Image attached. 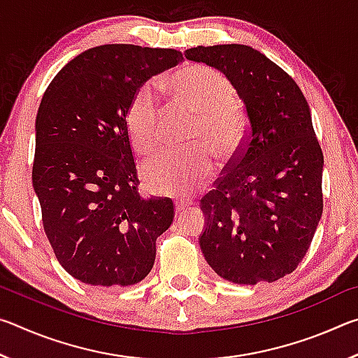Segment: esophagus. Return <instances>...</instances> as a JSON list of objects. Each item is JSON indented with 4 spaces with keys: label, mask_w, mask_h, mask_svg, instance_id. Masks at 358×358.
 <instances>
[{
    "label": "esophagus",
    "mask_w": 358,
    "mask_h": 358,
    "mask_svg": "<svg viewBox=\"0 0 358 358\" xmlns=\"http://www.w3.org/2000/svg\"><path fill=\"white\" fill-rule=\"evenodd\" d=\"M189 207V203L187 202H175V211H177V215H180V213H183V211Z\"/></svg>",
    "instance_id": "34e87169"
}]
</instances>
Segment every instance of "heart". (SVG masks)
<instances>
[{"label":"heart","mask_w":358,"mask_h":358,"mask_svg":"<svg viewBox=\"0 0 358 358\" xmlns=\"http://www.w3.org/2000/svg\"><path fill=\"white\" fill-rule=\"evenodd\" d=\"M167 92L180 108L196 115L191 147L162 151L142 169L145 185L159 196L186 197L213 172V155L221 161L237 156L246 141L248 120L243 106L226 74L210 66L187 64L167 78ZM132 147L143 156L159 148V104L151 85H143L124 113Z\"/></svg>","instance_id":"obj_1"}]
</instances>
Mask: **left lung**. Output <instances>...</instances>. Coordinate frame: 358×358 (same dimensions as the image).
Returning a JSON list of instances; mask_svg holds the SVG:
<instances>
[{"mask_svg": "<svg viewBox=\"0 0 358 358\" xmlns=\"http://www.w3.org/2000/svg\"><path fill=\"white\" fill-rule=\"evenodd\" d=\"M185 57L226 74L248 120L243 148L201 201L202 252L224 280L273 282L299 266L322 216L324 155L310 106L294 78L250 45H197Z\"/></svg>", "mask_w": 358, "mask_h": 358, "instance_id": "1", "label": "left lung"}]
</instances>
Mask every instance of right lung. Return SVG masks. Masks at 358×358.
<instances>
[{
    "mask_svg": "<svg viewBox=\"0 0 358 358\" xmlns=\"http://www.w3.org/2000/svg\"><path fill=\"white\" fill-rule=\"evenodd\" d=\"M183 62L175 48L107 44L58 72L36 117L33 186L63 268L90 286L141 282L156 238L171 227L169 197L142 199L124 123L142 85Z\"/></svg>",
    "mask_w": 358,
    "mask_h": 358,
    "instance_id": "add662e5",
    "label": "right lung"
}]
</instances>
